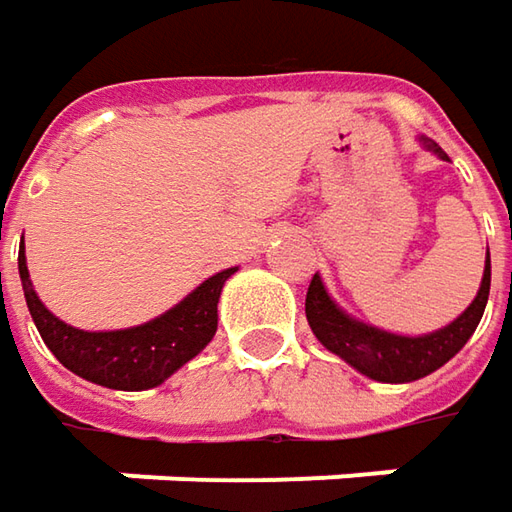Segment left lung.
I'll use <instances>...</instances> for the list:
<instances>
[{
  "label": "left lung",
  "instance_id": "obj_1",
  "mask_svg": "<svg viewBox=\"0 0 512 512\" xmlns=\"http://www.w3.org/2000/svg\"><path fill=\"white\" fill-rule=\"evenodd\" d=\"M424 145L444 156L436 142L424 139ZM487 296H490V259L484 265L482 287H479V296L473 299V305L467 307L453 325L442 327L430 336L410 339V336L384 333V330L350 319L347 313H342L330 302L319 276L310 279L305 313L316 339L325 344L330 353H336L347 364H353L359 373L376 379V382H416L427 373L439 370L444 362H450L467 344L473 330L482 322Z\"/></svg>",
  "mask_w": 512,
  "mask_h": 512
}]
</instances>
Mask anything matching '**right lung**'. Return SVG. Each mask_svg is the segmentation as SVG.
<instances>
[{"mask_svg": "<svg viewBox=\"0 0 512 512\" xmlns=\"http://www.w3.org/2000/svg\"><path fill=\"white\" fill-rule=\"evenodd\" d=\"M230 273H236V267L210 276L182 305H176L148 325L110 330V333H88L59 322L39 302L36 290L30 285L25 253H19L25 302L42 342L76 376L113 390H148L190 362L216 333V319H219L216 305Z\"/></svg>", "mask_w": 512, "mask_h": 512, "instance_id": "1", "label": "right lung"}]
</instances>
